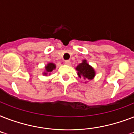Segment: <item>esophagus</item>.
Masks as SVG:
<instances>
[{
    "label": "esophagus",
    "instance_id": "34e87169",
    "mask_svg": "<svg viewBox=\"0 0 134 134\" xmlns=\"http://www.w3.org/2000/svg\"><path fill=\"white\" fill-rule=\"evenodd\" d=\"M65 64L67 65H71V61L70 60H66L65 62Z\"/></svg>",
    "mask_w": 134,
    "mask_h": 134
}]
</instances>
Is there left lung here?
Listing matches in <instances>:
<instances>
[{
    "mask_svg": "<svg viewBox=\"0 0 134 134\" xmlns=\"http://www.w3.org/2000/svg\"><path fill=\"white\" fill-rule=\"evenodd\" d=\"M77 74L79 78H83V79L89 81L92 80L96 75L95 70L91 65H90L86 60H83L82 63L78 65L76 67ZM86 82H85L86 83Z\"/></svg>",
    "mask_w": 134,
    "mask_h": 134,
    "instance_id": "obj_1",
    "label": "left lung"
}]
</instances>
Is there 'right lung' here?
<instances>
[{"label":"right lung","instance_id":"obj_1","mask_svg":"<svg viewBox=\"0 0 134 134\" xmlns=\"http://www.w3.org/2000/svg\"><path fill=\"white\" fill-rule=\"evenodd\" d=\"M44 68L45 70L44 71H43L42 74L45 76H50L53 70L56 68V65L53 63H48L47 65H45Z\"/></svg>","mask_w":134,"mask_h":134}]
</instances>
